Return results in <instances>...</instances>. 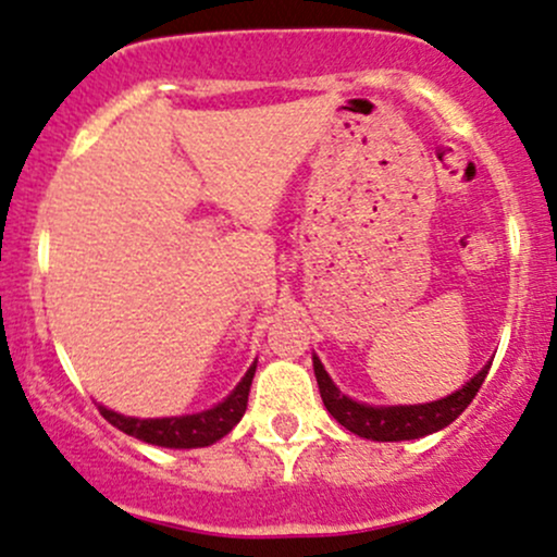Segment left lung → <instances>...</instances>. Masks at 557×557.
<instances>
[{
    "label": "left lung",
    "instance_id": "8db88e82",
    "mask_svg": "<svg viewBox=\"0 0 557 557\" xmlns=\"http://www.w3.org/2000/svg\"><path fill=\"white\" fill-rule=\"evenodd\" d=\"M492 363L481 369L462 391L451 393V396L433 400V404H420V406H367L358 404L334 387V382L329 380V374L321 367L319 358L313 356V372L315 382H319L321 398L329 414L334 417L343 428H348L350 433L361 435V438L372 441H411L422 438V435L435 433V430L446 428L462 414L470 406V400L478 396L483 380H486Z\"/></svg>",
    "mask_w": 557,
    "mask_h": 557
}]
</instances>
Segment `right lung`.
I'll return each mask as SVG.
<instances>
[{
	"label": "right lung",
	"instance_id": "right-lung-1",
	"mask_svg": "<svg viewBox=\"0 0 557 557\" xmlns=\"http://www.w3.org/2000/svg\"><path fill=\"white\" fill-rule=\"evenodd\" d=\"M252 376L255 367L244 374V380L238 382L236 391H233L223 404H218L209 411H201V414L164 417V420H137V417L116 414V411L106 409V406H98V409L113 428L133 435L137 441H146V444L166 448H199L214 444V441H220L223 435H228L231 430L236 428L238 420L244 417V411H247Z\"/></svg>",
	"mask_w": 557,
	"mask_h": 557
}]
</instances>
